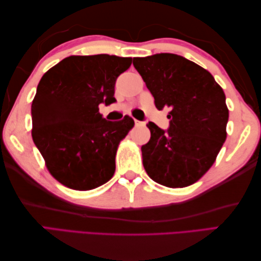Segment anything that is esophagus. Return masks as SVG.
Returning <instances> with one entry per match:
<instances>
[{
  "label": "esophagus",
  "instance_id": "34e87169",
  "mask_svg": "<svg viewBox=\"0 0 261 261\" xmlns=\"http://www.w3.org/2000/svg\"><path fill=\"white\" fill-rule=\"evenodd\" d=\"M135 124H136V126H141V125H143L145 123H143V122H141V121L135 120Z\"/></svg>",
  "mask_w": 261,
  "mask_h": 261
}]
</instances>
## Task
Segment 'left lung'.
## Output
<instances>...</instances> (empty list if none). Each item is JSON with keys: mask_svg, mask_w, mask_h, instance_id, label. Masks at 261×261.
<instances>
[{"mask_svg": "<svg viewBox=\"0 0 261 261\" xmlns=\"http://www.w3.org/2000/svg\"><path fill=\"white\" fill-rule=\"evenodd\" d=\"M134 66L156 108H170L167 130L147 124L151 137L141 147L143 167L158 184L190 186L211 168L226 139L224 92L206 69L179 55L136 57Z\"/></svg>", "mask_w": 261, "mask_h": 261, "instance_id": "1", "label": "left lung"}]
</instances>
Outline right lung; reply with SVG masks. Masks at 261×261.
<instances>
[{"label":"right lung","instance_id":"1","mask_svg":"<svg viewBox=\"0 0 261 261\" xmlns=\"http://www.w3.org/2000/svg\"><path fill=\"white\" fill-rule=\"evenodd\" d=\"M131 63L107 54L69 56L39 82L31 105L32 139L63 185L88 191L112 178L116 149L135 121L127 115L105 120L98 105L116 102V79Z\"/></svg>","mask_w":261,"mask_h":261}]
</instances>
